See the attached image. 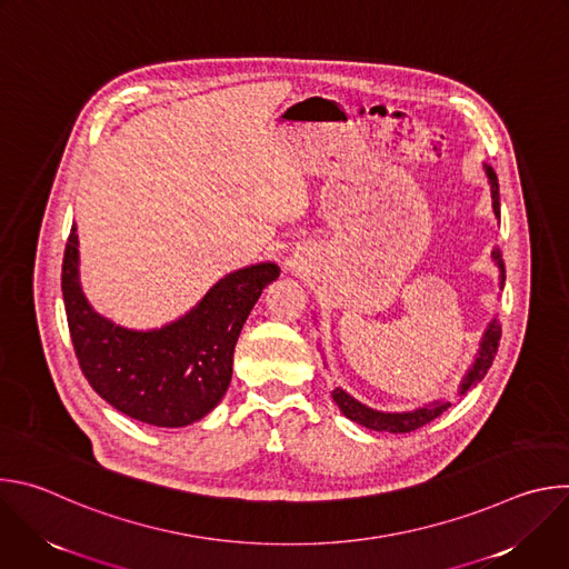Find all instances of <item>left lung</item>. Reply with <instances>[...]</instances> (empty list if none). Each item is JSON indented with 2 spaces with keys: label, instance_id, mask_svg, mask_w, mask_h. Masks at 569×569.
Wrapping results in <instances>:
<instances>
[{
  "label": "left lung",
  "instance_id": "obj_1",
  "mask_svg": "<svg viewBox=\"0 0 569 569\" xmlns=\"http://www.w3.org/2000/svg\"><path fill=\"white\" fill-rule=\"evenodd\" d=\"M483 169H486V178H489V184H491L493 211L500 218L498 176H496V171L491 167H483ZM493 259H496V263L500 268V288H502L505 286V263H502V254H500L498 248L493 250ZM500 338H502V327L498 323V319H491L489 329H486V333H483V338L479 342V351L475 356V362H472V367L468 369V373L463 376V380L459 385V393H466L470 387H475L486 376V371L491 369V365L496 360V353H498V347H500ZM333 400L338 402L340 412L347 419H351V421H356V423H360V426H365L369 430L393 432V435L419 430L426 423H430L437 417H441L450 408L448 400H437V402H430V405H426V408H419V410H412V412H378V410L367 408V405H362L360 400H356L353 396H349L340 387L333 389Z\"/></svg>",
  "mask_w": 569,
  "mask_h": 569
}]
</instances>
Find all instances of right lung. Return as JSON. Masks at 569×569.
<instances>
[{"label":"right lung","mask_w":569,"mask_h":569,"mask_svg":"<svg viewBox=\"0 0 569 569\" xmlns=\"http://www.w3.org/2000/svg\"><path fill=\"white\" fill-rule=\"evenodd\" d=\"M279 266L259 263L220 279L184 317L130 331L94 312L78 283V236L67 238L62 299L73 351L92 389L114 410L157 428H184L222 400L242 323Z\"/></svg>","instance_id":"add662e5"}]
</instances>
